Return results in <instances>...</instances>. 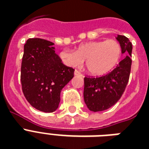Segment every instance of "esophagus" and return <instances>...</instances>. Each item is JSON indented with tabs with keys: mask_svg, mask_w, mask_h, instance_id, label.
<instances>
[{
	"mask_svg": "<svg viewBox=\"0 0 149 149\" xmlns=\"http://www.w3.org/2000/svg\"><path fill=\"white\" fill-rule=\"evenodd\" d=\"M74 75H75V76H79V77H82V76H83V74H82L81 72H79L78 70H75Z\"/></svg>",
	"mask_w": 149,
	"mask_h": 149,
	"instance_id": "obj_1",
	"label": "esophagus"
}]
</instances>
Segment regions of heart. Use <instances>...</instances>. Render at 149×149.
I'll use <instances>...</instances> for the list:
<instances>
[{"instance_id":"b5f03b06","label":"heart","mask_w":149,"mask_h":149,"mask_svg":"<svg viewBox=\"0 0 149 149\" xmlns=\"http://www.w3.org/2000/svg\"><path fill=\"white\" fill-rule=\"evenodd\" d=\"M121 55V46L118 41H93L79 45L76 52L63 50L60 58L65 65L77 67L85 60L87 71L94 76L106 74L118 64Z\"/></svg>"}]
</instances>
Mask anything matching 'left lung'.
<instances>
[{
  "mask_svg": "<svg viewBox=\"0 0 149 149\" xmlns=\"http://www.w3.org/2000/svg\"><path fill=\"white\" fill-rule=\"evenodd\" d=\"M117 39L121 46V52L126 53L125 58L107 74L84 77V101L90 111L97 112L111 107L121 97L128 83L132 44L125 36L118 35Z\"/></svg>",
  "mask_w": 149,
  "mask_h": 149,
  "instance_id": "left-lung-1",
  "label": "left lung"
}]
</instances>
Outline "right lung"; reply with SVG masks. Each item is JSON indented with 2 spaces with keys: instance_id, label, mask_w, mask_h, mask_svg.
<instances>
[{
  "instance_id": "1",
  "label": "right lung",
  "mask_w": 149,
  "mask_h": 149,
  "mask_svg": "<svg viewBox=\"0 0 149 149\" xmlns=\"http://www.w3.org/2000/svg\"><path fill=\"white\" fill-rule=\"evenodd\" d=\"M54 43L29 38L24 45L21 67L22 91L29 104L43 112H53L63 88L74 77V69L62 63Z\"/></svg>"
}]
</instances>
